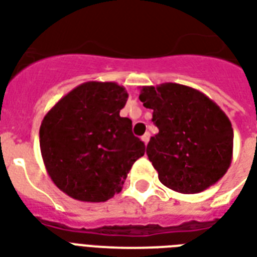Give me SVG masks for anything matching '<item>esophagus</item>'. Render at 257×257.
I'll return each mask as SVG.
<instances>
[{"label":"esophagus","instance_id":"esophagus-1","mask_svg":"<svg viewBox=\"0 0 257 257\" xmlns=\"http://www.w3.org/2000/svg\"><path fill=\"white\" fill-rule=\"evenodd\" d=\"M142 140H143V143L147 146V143L150 142V134H148V132L147 134H144L143 136H142Z\"/></svg>","mask_w":257,"mask_h":257}]
</instances>
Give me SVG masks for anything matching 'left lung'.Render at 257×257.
I'll use <instances>...</instances> for the list:
<instances>
[{"mask_svg":"<svg viewBox=\"0 0 257 257\" xmlns=\"http://www.w3.org/2000/svg\"><path fill=\"white\" fill-rule=\"evenodd\" d=\"M139 99L153 110L159 129L147 144L148 159L163 185L199 193L225 176L233 157V128L219 106L188 85H144Z\"/></svg>","mask_w":257,"mask_h":257,"instance_id":"8db88e82","label":"left lung"}]
</instances>
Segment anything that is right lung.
I'll return each mask as SVG.
<instances>
[{"label":"right lung","mask_w":257,"mask_h":257,"mask_svg":"<svg viewBox=\"0 0 257 257\" xmlns=\"http://www.w3.org/2000/svg\"><path fill=\"white\" fill-rule=\"evenodd\" d=\"M122 85L87 81L62 96L41 123L39 146L47 174L72 199L100 203L122 189L146 146L119 115Z\"/></svg>","instance_id":"obj_1"}]
</instances>
